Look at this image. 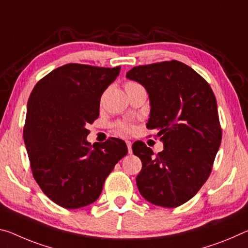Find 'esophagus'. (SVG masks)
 Here are the masks:
<instances>
[{"mask_svg":"<svg viewBox=\"0 0 248 248\" xmlns=\"http://www.w3.org/2000/svg\"><path fill=\"white\" fill-rule=\"evenodd\" d=\"M125 143H127V147H128V152L129 153H132V143L131 141H125Z\"/></svg>","mask_w":248,"mask_h":248,"instance_id":"esophagus-1","label":"esophagus"}]
</instances>
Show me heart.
<instances>
[{
    "label": "heart",
    "mask_w": 248,
    "mask_h": 248,
    "mask_svg": "<svg viewBox=\"0 0 248 248\" xmlns=\"http://www.w3.org/2000/svg\"><path fill=\"white\" fill-rule=\"evenodd\" d=\"M136 87H140V85L137 84L135 81H128L127 84H125L124 88L125 90L127 89H131V88H136ZM118 129H119V131L121 133H130L132 131V125L131 124H124V123H120L118 124Z\"/></svg>",
    "instance_id": "obj_1"
}]
</instances>
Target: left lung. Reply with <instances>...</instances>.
I'll return each instance as SVG.
<instances>
[{
	"label": "left lung",
	"mask_w": 248,
	"mask_h": 248,
	"mask_svg": "<svg viewBox=\"0 0 248 248\" xmlns=\"http://www.w3.org/2000/svg\"><path fill=\"white\" fill-rule=\"evenodd\" d=\"M125 77L147 90L151 106L147 127L158 130L163 143L156 155L141 141L133 143L132 151L142 162L138 190L155 205H182L205 183L221 145L213 90L178 61L137 66Z\"/></svg>",
	"instance_id": "1"
}]
</instances>
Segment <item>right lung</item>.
<instances>
[{"instance_id":"add662e5","label":"right lung","mask_w":248,"mask_h":248,"mask_svg":"<svg viewBox=\"0 0 248 248\" xmlns=\"http://www.w3.org/2000/svg\"><path fill=\"white\" fill-rule=\"evenodd\" d=\"M120 73L115 68L67 64L42 78L29 98L24 143L42 191L65 209L99 198L105 180L128 153L111 138L90 145L86 124L99 117L100 98Z\"/></svg>"}]
</instances>
